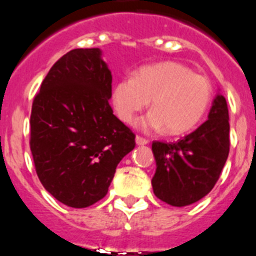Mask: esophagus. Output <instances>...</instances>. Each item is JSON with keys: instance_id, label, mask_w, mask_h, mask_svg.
<instances>
[{"instance_id": "esophagus-1", "label": "esophagus", "mask_w": 256, "mask_h": 256, "mask_svg": "<svg viewBox=\"0 0 256 256\" xmlns=\"http://www.w3.org/2000/svg\"><path fill=\"white\" fill-rule=\"evenodd\" d=\"M135 142H136L138 146H146V144L150 143V140H148V139H146V138H142V136L135 138Z\"/></svg>"}]
</instances>
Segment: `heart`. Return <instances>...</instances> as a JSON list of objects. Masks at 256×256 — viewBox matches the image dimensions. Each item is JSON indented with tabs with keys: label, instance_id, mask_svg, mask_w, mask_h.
<instances>
[{
	"label": "heart",
	"instance_id": "1",
	"mask_svg": "<svg viewBox=\"0 0 256 256\" xmlns=\"http://www.w3.org/2000/svg\"><path fill=\"white\" fill-rule=\"evenodd\" d=\"M212 85L202 74L175 62L140 68L134 78H124L113 88L112 102L120 120L132 124L150 100V110L138 122L146 131L165 128L168 135L186 134L205 117L212 100Z\"/></svg>",
	"mask_w": 256,
	"mask_h": 256
}]
</instances>
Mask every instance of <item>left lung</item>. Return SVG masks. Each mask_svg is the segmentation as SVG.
<instances>
[{"mask_svg":"<svg viewBox=\"0 0 256 256\" xmlns=\"http://www.w3.org/2000/svg\"><path fill=\"white\" fill-rule=\"evenodd\" d=\"M156 197L183 208L204 198L219 179L230 153V116L226 98L215 96L208 117L176 143L153 142Z\"/></svg>","mask_w":256,"mask_h":256,"instance_id":"1","label":"left lung"}]
</instances>
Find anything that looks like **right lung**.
<instances>
[{"instance_id":"right-lung-1","label":"right lung","mask_w":256,"mask_h":256,"mask_svg":"<svg viewBox=\"0 0 256 256\" xmlns=\"http://www.w3.org/2000/svg\"><path fill=\"white\" fill-rule=\"evenodd\" d=\"M112 73L100 48H74L51 66L34 96L30 150L40 182L64 205L84 208L108 192L135 135L110 106Z\"/></svg>"}]
</instances>
